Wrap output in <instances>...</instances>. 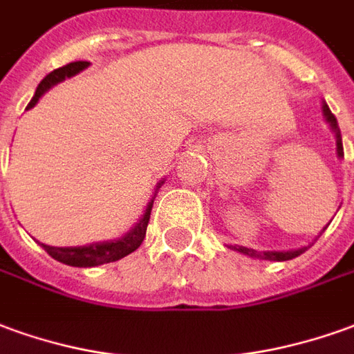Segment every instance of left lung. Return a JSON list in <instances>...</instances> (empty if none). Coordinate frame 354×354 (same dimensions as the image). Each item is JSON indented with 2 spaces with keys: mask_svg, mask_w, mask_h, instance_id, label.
I'll list each match as a JSON object with an SVG mask.
<instances>
[{
  "mask_svg": "<svg viewBox=\"0 0 354 354\" xmlns=\"http://www.w3.org/2000/svg\"><path fill=\"white\" fill-rule=\"evenodd\" d=\"M322 115L326 118V122L330 124L332 132L335 134V149H337V157L343 159V143H341V132L339 126H337V118L333 117L330 107L326 105V101H322ZM328 228V226H326ZM324 228V230H326ZM322 230V232H324ZM320 232V234H322ZM232 251H237V253H243L247 257H253V259H263V261H289V259H295L301 253H305L308 247H299V249H291V251H257V249H251V247H243V245H228Z\"/></svg>",
  "mask_w": 354,
  "mask_h": 354,
  "instance_id": "left-lung-1",
  "label": "left lung"
}]
</instances>
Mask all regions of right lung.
Masks as SVG:
<instances>
[{
    "label": "right lung",
    "mask_w": 354,
    "mask_h": 354,
    "mask_svg": "<svg viewBox=\"0 0 354 354\" xmlns=\"http://www.w3.org/2000/svg\"><path fill=\"white\" fill-rule=\"evenodd\" d=\"M88 61H76V63H68L66 66H61L53 73H49L41 82L38 84L36 88V93L34 97L28 103V107L32 109L39 101V97L49 90L53 88L59 82H63L66 78H73L74 74H78L84 68H88ZM165 184V180H160L157 187H155V194H153L151 201L147 203L145 211H143L142 218L138 220L134 224V228H130L126 232L124 236L118 237V239H109V241H97V243H90V245H80V247H51L46 245V243H39L48 251L55 261L63 264H68V266H78V268H90V266H100V264L105 263H115V261H120L126 254L134 253L138 247L142 245L143 237H145V232H147V224H149V216H151L153 201H155V195L159 192L160 185Z\"/></svg>",
    "instance_id": "add662e5"
}]
</instances>
